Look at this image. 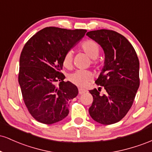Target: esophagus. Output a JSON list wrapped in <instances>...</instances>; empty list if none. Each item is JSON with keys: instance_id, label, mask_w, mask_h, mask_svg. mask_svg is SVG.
Masks as SVG:
<instances>
[{"instance_id": "obj_1", "label": "esophagus", "mask_w": 152, "mask_h": 152, "mask_svg": "<svg viewBox=\"0 0 152 152\" xmlns=\"http://www.w3.org/2000/svg\"><path fill=\"white\" fill-rule=\"evenodd\" d=\"M86 91V90L82 89V88H79V89H78V93H79L80 94H84Z\"/></svg>"}]
</instances>
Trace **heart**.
<instances>
[{
  "label": "heart",
  "instance_id": "obj_1",
  "mask_svg": "<svg viewBox=\"0 0 152 152\" xmlns=\"http://www.w3.org/2000/svg\"><path fill=\"white\" fill-rule=\"evenodd\" d=\"M81 48L90 58H91V64L98 66L101 64L100 60L96 58L100 53V47L95 41L92 39H87L81 43ZM73 61V55L71 51L66 52L63 57V65L66 68H71ZM91 72L86 70H78L69 76V81L78 87H85L87 83L91 80Z\"/></svg>",
  "mask_w": 152,
  "mask_h": 152
}]
</instances>
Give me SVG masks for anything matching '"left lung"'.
<instances>
[{
    "label": "left lung",
    "instance_id": "left-lung-1",
    "mask_svg": "<svg viewBox=\"0 0 152 152\" xmlns=\"http://www.w3.org/2000/svg\"><path fill=\"white\" fill-rule=\"evenodd\" d=\"M86 36L102 47L104 69L90 90L93 102L88 111L94 121L109 125L126 116L133 104L139 84V61L133 46L124 36L107 29L89 31ZM102 86L105 93L102 94Z\"/></svg>",
    "mask_w": 152,
    "mask_h": 152
}]
</instances>
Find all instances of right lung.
Instances as JSON below:
<instances>
[{"label": "right lung", "mask_w": 152, "mask_h": 152, "mask_svg": "<svg viewBox=\"0 0 152 152\" xmlns=\"http://www.w3.org/2000/svg\"><path fill=\"white\" fill-rule=\"evenodd\" d=\"M86 32L46 27L26 43L20 56L18 82L25 105L36 121L52 124L69 114V103L78 91L64 81L63 57Z\"/></svg>", "instance_id": "1"}]
</instances>
